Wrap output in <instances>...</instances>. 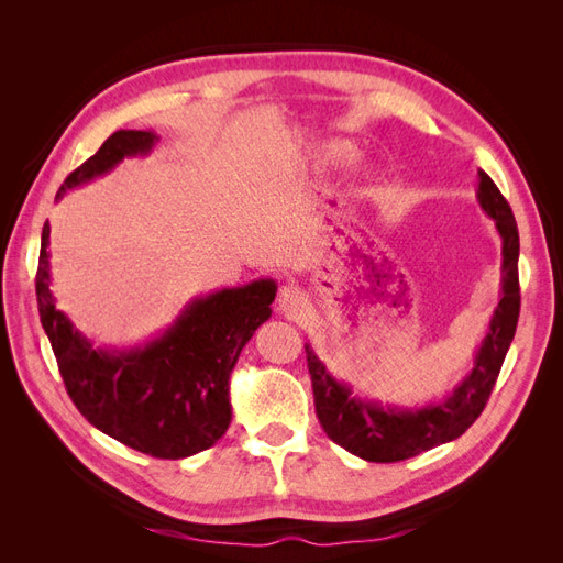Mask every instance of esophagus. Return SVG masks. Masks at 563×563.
I'll list each match as a JSON object with an SVG mask.
<instances>
[{
  "label": "esophagus",
  "instance_id": "esophagus-1",
  "mask_svg": "<svg viewBox=\"0 0 563 563\" xmlns=\"http://www.w3.org/2000/svg\"><path fill=\"white\" fill-rule=\"evenodd\" d=\"M305 302H308V298H305V294L300 291L298 286H294V284L284 286L282 291H279V296H277V305H279V310H282L284 314H288V317L298 314V312L305 308Z\"/></svg>",
  "mask_w": 563,
  "mask_h": 563
}]
</instances>
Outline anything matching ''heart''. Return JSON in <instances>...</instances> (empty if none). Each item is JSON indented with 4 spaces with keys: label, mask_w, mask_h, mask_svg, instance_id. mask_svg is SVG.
Here are the masks:
<instances>
[{
    "label": "heart",
    "mask_w": 563,
    "mask_h": 563,
    "mask_svg": "<svg viewBox=\"0 0 563 563\" xmlns=\"http://www.w3.org/2000/svg\"><path fill=\"white\" fill-rule=\"evenodd\" d=\"M362 150L350 141H329L312 152V162L319 168H343L360 162Z\"/></svg>",
    "instance_id": "heart-1"
}]
</instances>
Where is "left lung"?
I'll return each instance as SVG.
<instances>
[{
  "mask_svg": "<svg viewBox=\"0 0 563 563\" xmlns=\"http://www.w3.org/2000/svg\"><path fill=\"white\" fill-rule=\"evenodd\" d=\"M482 209L496 220L503 236V294L482 347L474 356V368L460 383L446 401L430 404L418 411L404 408H383L376 401L354 397L352 389L338 383L327 371L310 345L308 368L312 376L314 411L323 432L338 446L368 463H399V460L420 455L439 444L457 439L482 416L498 380L505 354L512 343L519 321V230L512 209L484 172H479Z\"/></svg>",
  "mask_w": 563,
  "mask_h": 563,
  "instance_id": "obj_1",
  "label": "left lung"
}]
</instances>
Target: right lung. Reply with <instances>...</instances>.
I'll return each instance as SVG.
<instances>
[{"instance_id": "right-lung-1", "label": "right lung", "mask_w": 563, "mask_h": 563, "mask_svg": "<svg viewBox=\"0 0 563 563\" xmlns=\"http://www.w3.org/2000/svg\"><path fill=\"white\" fill-rule=\"evenodd\" d=\"M152 131H114L93 157L65 178V190L108 174L124 157L147 155ZM48 223L42 230L37 305L67 395L93 428L152 457L178 460L213 446L232 420L230 373L269 319L272 279L223 288L192 300L164 335L145 347L100 350L56 310L48 275Z\"/></svg>"}]
</instances>
